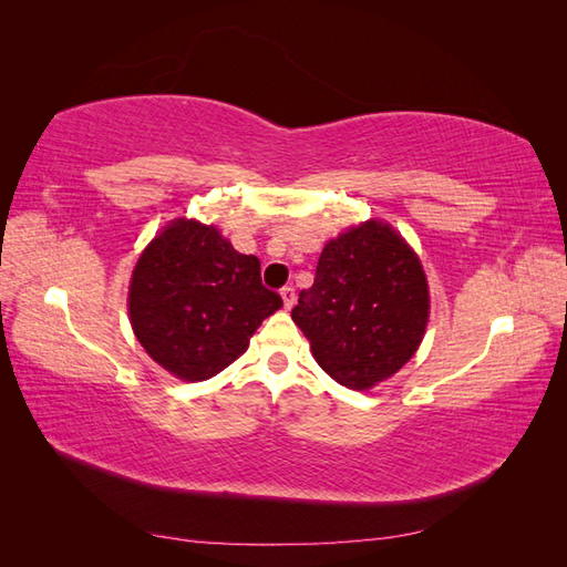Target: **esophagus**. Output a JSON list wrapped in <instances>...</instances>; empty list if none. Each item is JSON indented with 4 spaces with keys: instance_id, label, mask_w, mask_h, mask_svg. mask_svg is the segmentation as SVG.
Returning <instances> with one entry per match:
<instances>
[{
    "instance_id": "obj_1",
    "label": "esophagus",
    "mask_w": 567,
    "mask_h": 567,
    "mask_svg": "<svg viewBox=\"0 0 567 567\" xmlns=\"http://www.w3.org/2000/svg\"><path fill=\"white\" fill-rule=\"evenodd\" d=\"M281 298H284V307H286V310H290V307L296 305V288H293V286H284V288H281Z\"/></svg>"
}]
</instances>
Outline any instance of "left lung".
I'll use <instances>...</instances> for the list:
<instances>
[{
    "label": "left lung",
    "mask_w": 567,
    "mask_h": 567,
    "mask_svg": "<svg viewBox=\"0 0 567 567\" xmlns=\"http://www.w3.org/2000/svg\"><path fill=\"white\" fill-rule=\"evenodd\" d=\"M290 317L333 381L367 390L400 371L421 346L425 274L404 238L371 219L326 244L315 284L300 290Z\"/></svg>",
    "instance_id": "left-lung-1"
}]
</instances>
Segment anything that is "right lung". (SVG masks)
Segmentation results:
<instances>
[{"mask_svg":"<svg viewBox=\"0 0 567 567\" xmlns=\"http://www.w3.org/2000/svg\"><path fill=\"white\" fill-rule=\"evenodd\" d=\"M284 305L265 288L260 260L215 227L177 219L134 267L130 321L144 350L184 381L213 379Z\"/></svg>","mask_w":567,"mask_h":567,"instance_id":"right-lung-1","label":"right lung"}]
</instances>
